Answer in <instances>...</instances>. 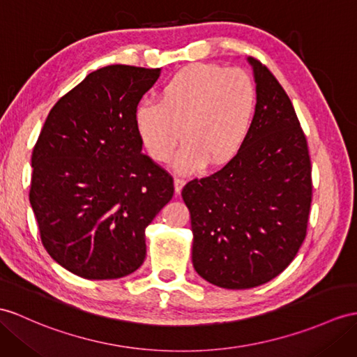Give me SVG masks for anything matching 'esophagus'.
Listing matches in <instances>:
<instances>
[{"label":"esophagus","instance_id":"esophagus-1","mask_svg":"<svg viewBox=\"0 0 357 357\" xmlns=\"http://www.w3.org/2000/svg\"><path fill=\"white\" fill-rule=\"evenodd\" d=\"M185 183H186L185 178H181V177H176V178H174V189H176V194H180V192H181V189H183Z\"/></svg>","mask_w":357,"mask_h":357}]
</instances>
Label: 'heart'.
<instances>
[{
	"label": "heart",
	"instance_id": "obj_1",
	"mask_svg": "<svg viewBox=\"0 0 357 357\" xmlns=\"http://www.w3.org/2000/svg\"><path fill=\"white\" fill-rule=\"evenodd\" d=\"M257 92L251 77L238 68L195 63L165 83L159 101H144L135 113L139 136L155 160L176 159L181 172H195L206 162L233 159L253 124Z\"/></svg>",
	"mask_w": 357,
	"mask_h": 357
}]
</instances>
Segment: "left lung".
Listing matches in <instances>:
<instances>
[{
    "label": "left lung",
    "instance_id": "8db88e82",
    "mask_svg": "<svg viewBox=\"0 0 357 357\" xmlns=\"http://www.w3.org/2000/svg\"><path fill=\"white\" fill-rule=\"evenodd\" d=\"M257 102L247 139L221 169L181 190L194 233L192 264L225 289L264 284L306 238L312 167L306 136L282 84L255 57Z\"/></svg>",
    "mask_w": 357,
    "mask_h": 357
}]
</instances>
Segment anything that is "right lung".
Instances as JSON below:
<instances>
[{"label":"right lung","instance_id":"add662e5","mask_svg":"<svg viewBox=\"0 0 357 357\" xmlns=\"http://www.w3.org/2000/svg\"><path fill=\"white\" fill-rule=\"evenodd\" d=\"M160 68L110 65L50 110L31 154L30 204L42 244L83 279L135 273L145 229L174 195V180L142 151L135 113Z\"/></svg>","mask_w":357,"mask_h":357}]
</instances>
